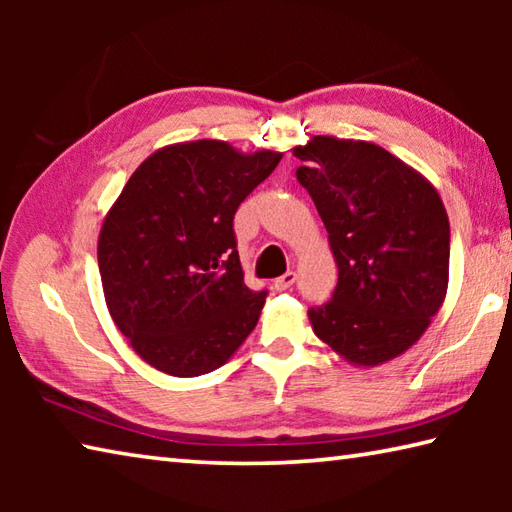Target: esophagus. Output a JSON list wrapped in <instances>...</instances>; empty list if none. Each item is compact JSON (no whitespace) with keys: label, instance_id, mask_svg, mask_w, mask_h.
Listing matches in <instances>:
<instances>
[{"label":"esophagus","instance_id":"obj_1","mask_svg":"<svg viewBox=\"0 0 512 512\" xmlns=\"http://www.w3.org/2000/svg\"><path fill=\"white\" fill-rule=\"evenodd\" d=\"M293 282H296V273L289 271V273H284L282 277H277V280H275V289H277V291H287L289 287H293Z\"/></svg>","mask_w":512,"mask_h":512}]
</instances>
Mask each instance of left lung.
Segmentation results:
<instances>
[{
	"instance_id": "obj_1",
	"label": "left lung",
	"mask_w": 512,
	"mask_h": 512,
	"mask_svg": "<svg viewBox=\"0 0 512 512\" xmlns=\"http://www.w3.org/2000/svg\"><path fill=\"white\" fill-rule=\"evenodd\" d=\"M293 155L325 223L339 282L309 309L320 341L359 368L400 357L447 296L449 219L443 198L409 164L363 140L316 135Z\"/></svg>"
}]
</instances>
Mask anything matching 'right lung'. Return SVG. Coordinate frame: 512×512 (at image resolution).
<instances>
[{"label":"right lung","mask_w":512,"mask_h":512,"mask_svg":"<svg viewBox=\"0 0 512 512\" xmlns=\"http://www.w3.org/2000/svg\"><path fill=\"white\" fill-rule=\"evenodd\" d=\"M282 153L223 140L162 146L133 171L103 219V296L131 348L160 372L221 368L253 332L266 291L244 284L232 219Z\"/></svg>","instance_id":"right-lung-1"}]
</instances>
